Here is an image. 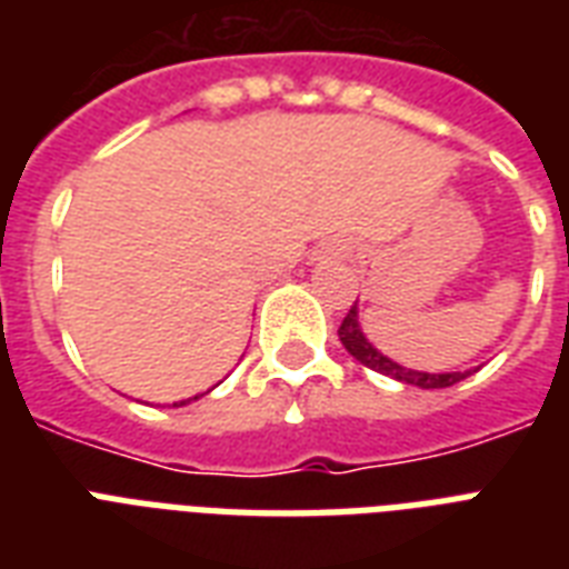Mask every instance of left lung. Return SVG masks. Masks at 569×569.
Returning <instances> with one entry per match:
<instances>
[{
  "mask_svg": "<svg viewBox=\"0 0 569 569\" xmlns=\"http://www.w3.org/2000/svg\"><path fill=\"white\" fill-rule=\"evenodd\" d=\"M339 342L346 346V351L355 357L357 363H363L369 366V369H375V372L401 380V383H407V387H419V389L455 387L458 380L472 375V369H467V372H419V369H407V366L389 360L387 355H380L378 348L369 342V337H366L363 328H360V312H357V303L348 310L346 319H342Z\"/></svg>",
  "mask_w": 569,
  "mask_h": 569,
  "instance_id": "obj_1",
  "label": "left lung"
}]
</instances>
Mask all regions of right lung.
Masks as SVG:
<instances>
[{"label": "right lung", "mask_w": 569, "mask_h": 569, "mask_svg": "<svg viewBox=\"0 0 569 569\" xmlns=\"http://www.w3.org/2000/svg\"><path fill=\"white\" fill-rule=\"evenodd\" d=\"M206 392H209V389H206ZM206 392H203V396H206ZM197 398H200V396H194V398H186V401H177V405H173V407H182V405H189V401H197Z\"/></svg>", "instance_id": "right-lung-1"}]
</instances>
